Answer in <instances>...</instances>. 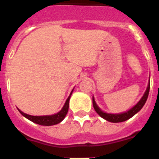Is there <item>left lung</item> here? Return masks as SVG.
<instances>
[{
	"label": "left lung",
	"instance_id": "obj_1",
	"mask_svg": "<svg viewBox=\"0 0 159 159\" xmlns=\"http://www.w3.org/2000/svg\"><path fill=\"white\" fill-rule=\"evenodd\" d=\"M149 87H150V82H149V85H148V87H147L146 91L144 92V95L142 96V98L140 99V100L138 102L137 104H135L133 108H131V109H129L128 111H126L125 113H117V114H113V113H104L101 109L97 106V104L95 103V100H94V97L92 98V102H93V107L95 109V112L99 114L101 117H103L104 119L109 121L111 122H124L128 120L129 118H131V117H133L135 113H138L140 109H142L143 106L145 104V102L147 100V98H148V95H149Z\"/></svg>",
	"mask_w": 159,
	"mask_h": 159
}]
</instances>
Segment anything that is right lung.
I'll list each match as a JSON object with an SVG mask.
<instances>
[{
	"label": "right lung",
	"mask_w": 159,
	"mask_h": 159,
	"mask_svg": "<svg viewBox=\"0 0 159 159\" xmlns=\"http://www.w3.org/2000/svg\"><path fill=\"white\" fill-rule=\"evenodd\" d=\"M73 91H71L70 95L68 96V98L67 99L65 104H64V107L61 110L59 111V113H55V114H53V115H46V116H32L28 115V114H26L24 112H22L21 110H19L18 109V110L19 111V113H21L22 115L24 116L26 118H28V120H30L32 122H33L34 123H37V124L42 125V126H53V125L58 124L60 122H62L64 118L66 116L67 113H68V106H69V99L71 97V95L73 93Z\"/></svg>",
	"instance_id": "add662e5"
}]
</instances>
